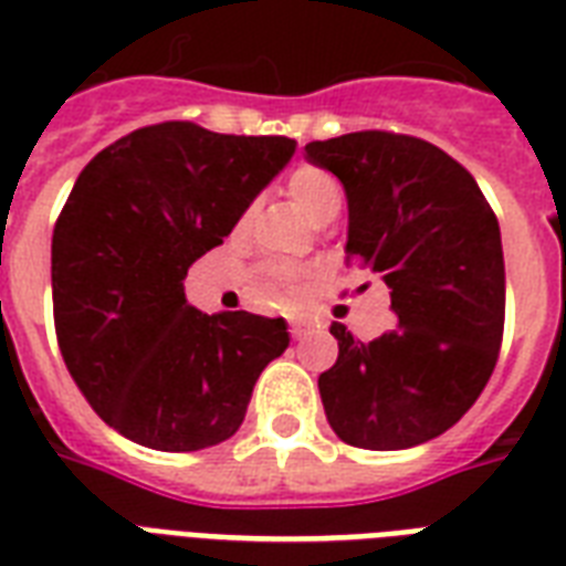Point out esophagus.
Returning a JSON list of instances; mask_svg holds the SVG:
<instances>
[{
  "instance_id": "1",
  "label": "esophagus",
  "mask_w": 566,
  "mask_h": 566,
  "mask_svg": "<svg viewBox=\"0 0 566 566\" xmlns=\"http://www.w3.org/2000/svg\"><path fill=\"white\" fill-rule=\"evenodd\" d=\"M317 328H319V326H314V323H311V319H305V317H293V319H291V335L296 337V340H302V337L314 335Z\"/></svg>"
}]
</instances>
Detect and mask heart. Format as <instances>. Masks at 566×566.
<instances>
[{
	"label": "heart",
	"mask_w": 566,
	"mask_h": 566,
	"mask_svg": "<svg viewBox=\"0 0 566 566\" xmlns=\"http://www.w3.org/2000/svg\"><path fill=\"white\" fill-rule=\"evenodd\" d=\"M287 196L291 202L308 217L314 226H326L344 208V190L328 170L317 164H302L287 176ZM305 287V273L287 264H270L261 270L255 296L266 305H282L287 296L300 293Z\"/></svg>",
	"instance_id": "b5f03b06"
}]
</instances>
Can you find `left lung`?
Here are the masks:
<instances>
[{"mask_svg": "<svg viewBox=\"0 0 566 566\" xmlns=\"http://www.w3.org/2000/svg\"><path fill=\"white\" fill-rule=\"evenodd\" d=\"M349 202L346 261L385 279L399 326L358 340L332 323L319 373L328 426L349 447L408 449L452 429L488 385L505 328L496 213L470 172L429 140L353 132L305 146Z\"/></svg>", "mask_w": 566, "mask_h": 566, "instance_id": "8db88e82", "label": "left lung"}]
</instances>
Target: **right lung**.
I'll list each match as a JSON object with an SVG mask.
<instances>
[{"label":"right lung","mask_w":566,"mask_h":566,"mask_svg":"<svg viewBox=\"0 0 566 566\" xmlns=\"http://www.w3.org/2000/svg\"><path fill=\"white\" fill-rule=\"evenodd\" d=\"M296 140L217 135L170 119L105 146L52 231V308L64 364L123 438L161 452L217 447L291 344L282 317L205 314L190 264L229 238Z\"/></svg>","instance_id":"obj_1"}]
</instances>
